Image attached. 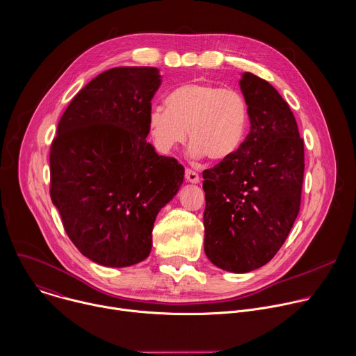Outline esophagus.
I'll return each mask as SVG.
<instances>
[{
  "label": "esophagus",
  "mask_w": 356,
  "mask_h": 356,
  "mask_svg": "<svg viewBox=\"0 0 356 356\" xmlns=\"http://www.w3.org/2000/svg\"><path fill=\"white\" fill-rule=\"evenodd\" d=\"M186 180L190 183H198L200 181V175L191 169H186Z\"/></svg>",
  "instance_id": "obj_1"
}]
</instances>
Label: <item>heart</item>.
<instances>
[{
	"label": "heart",
	"instance_id": "heart-1",
	"mask_svg": "<svg viewBox=\"0 0 356 356\" xmlns=\"http://www.w3.org/2000/svg\"><path fill=\"white\" fill-rule=\"evenodd\" d=\"M249 104L236 89L191 81L166 96V107L148 113V130L158 152L169 155L188 138L195 158L223 161L238 151L248 134Z\"/></svg>",
	"mask_w": 356,
	"mask_h": 356
}]
</instances>
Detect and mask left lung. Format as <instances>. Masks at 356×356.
Masks as SVG:
<instances>
[{"label": "left lung", "mask_w": 356, "mask_h": 356, "mask_svg": "<svg viewBox=\"0 0 356 356\" xmlns=\"http://www.w3.org/2000/svg\"><path fill=\"white\" fill-rule=\"evenodd\" d=\"M250 133L230 158L202 173L204 250L216 267L249 273L281 249L300 209L305 147L295 115L266 79H241Z\"/></svg>", "instance_id": "1"}]
</instances>
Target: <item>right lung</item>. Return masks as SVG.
I'll use <instances>...</instances> for the list:
<instances>
[{
	"label": "right lung",
	"mask_w": 356,
	"mask_h": 356,
	"mask_svg": "<svg viewBox=\"0 0 356 356\" xmlns=\"http://www.w3.org/2000/svg\"><path fill=\"white\" fill-rule=\"evenodd\" d=\"M161 82L154 67L99 74L74 96L51 143V201L75 248L100 266L145 260L155 218L183 183L184 168L147 143Z\"/></svg>",
	"instance_id": "right-lung-1"
}]
</instances>
